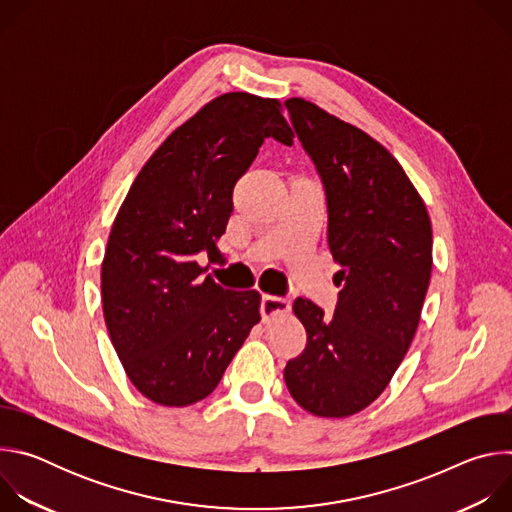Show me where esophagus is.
I'll use <instances>...</instances> for the list:
<instances>
[{
    "instance_id": "obj_1",
    "label": "esophagus",
    "mask_w": 512,
    "mask_h": 512,
    "mask_svg": "<svg viewBox=\"0 0 512 512\" xmlns=\"http://www.w3.org/2000/svg\"><path fill=\"white\" fill-rule=\"evenodd\" d=\"M291 302L287 298H277V296H263L261 300V316L263 320H271L273 316L289 312Z\"/></svg>"
}]
</instances>
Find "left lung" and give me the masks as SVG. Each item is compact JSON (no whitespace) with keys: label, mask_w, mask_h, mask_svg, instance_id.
Instances as JSON below:
<instances>
[{"label":"left lung","mask_w":512,"mask_h":512,"mask_svg":"<svg viewBox=\"0 0 512 512\" xmlns=\"http://www.w3.org/2000/svg\"><path fill=\"white\" fill-rule=\"evenodd\" d=\"M285 107L324 184L342 289L332 318L310 300L294 302L308 342L283 379L306 411L348 417L387 389L415 336L431 277V221L379 141L306 99Z\"/></svg>","instance_id":"left-lung-1"}]
</instances>
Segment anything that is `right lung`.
I'll list each match as a JSON object with an SVG mask.
<instances>
[{
    "instance_id": "add662e5",
    "label": "right lung",
    "mask_w": 512,
    "mask_h": 512,
    "mask_svg": "<svg viewBox=\"0 0 512 512\" xmlns=\"http://www.w3.org/2000/svg\"><path fill=\"white\" fill-rule=\"evenodd\" d=\"M273 137L294 143L281 103L227 93L168 135L131 184L111 227L101 296L135 389L166 407L208 397L261 320L259 291H231L200 267L233 212V188Z\"/></svg>"
}]
</instances>
